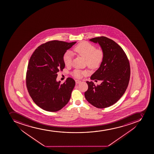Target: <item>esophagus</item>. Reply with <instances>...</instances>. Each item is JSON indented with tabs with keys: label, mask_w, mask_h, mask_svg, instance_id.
Masks as SVG:
<instances>
[{
	"label": "esophagus",
	"mask_w": 154,
	"mask_h": 154,
	"mask_svg": "<svg viewBox=\"0 0 154 154\" xmlns=\"http://www.w3.org/2000/svg\"><path fill=\"white\" fill-rule=\"evenodd\" d=\"M75 82H76V83L77 84H79V83H80L81 82V81L78 80H75Z\"/></svg>",
	"instance_id": "1"
}]
</instances>
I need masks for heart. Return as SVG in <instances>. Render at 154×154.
I'll return each instance as SVG.
<instances>
[{
  "label": "heart",
  "mask_w": 154,
  "mask_h": 154,
  "mask_svg": "<svg viewBox=\"0 0 154 154\" xmlns=\"http://www.w3.org/2000/svg\"><path fill=\"white\" fill-rule=\"evenodd\" d=\"M74 50L80 56L86 60L87 65L91 68H96L100 65L103 60L104 53L101 49H96V47L90 43L83 42L79 43L75 47ZM72 54L70 51H67L63 56V61L66 66L71 64ZM85 72L79 70H75L73 72V76L76 78H79Z\"/></svg>",
  "instance_id": "heart-1"
}]
</instances>
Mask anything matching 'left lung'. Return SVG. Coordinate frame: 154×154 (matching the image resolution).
I'll return each mask as SVG.
<instances>
[{"instance_id": "obj_1", "label": "left lung", "mask_w": 154, "mask_h": 154, "mask_svg": "<svg viewBox=\"0 0 154 154\" xmlns=\"http://www.w3.org/2000/svg\"><path fill=\"white\" fill-rule=\"evenodd\" d=\"M90 41L98 43L104 53L100 66L90 77L102 83L95 85L87 81L88 88L84 95L94 106L106 108L116 103L126 91L131 75L130 63L123 49L111 39L102 36Z\"/></svg>"}]
</instances>
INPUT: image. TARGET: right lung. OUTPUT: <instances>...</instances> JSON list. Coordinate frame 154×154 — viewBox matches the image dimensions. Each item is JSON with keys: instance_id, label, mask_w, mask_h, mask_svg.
I'll use <instances>...</instances> for the list:
<instances>
[{"instance_id": "obj_1", "label": "right lung", "mask_w": 154, "mask_h": 154, "mask_svg": "<svg viewBox=\"0 0 154 154\" xmlns=\"http://www.w3.org/2000/svg\"><path fill=\"white\" fill-rule=\"evenodd\" d=\"M76 43L57 40L38 46L31 56L26 73V86L32 100L42 109L55 112L70 100L75 82L68 78L61 84L57 82V73L65 66L63 56Z\"/></svg>"}]
</instances>
